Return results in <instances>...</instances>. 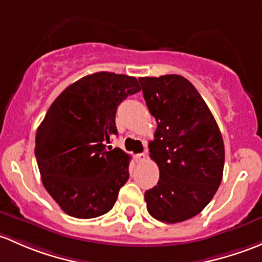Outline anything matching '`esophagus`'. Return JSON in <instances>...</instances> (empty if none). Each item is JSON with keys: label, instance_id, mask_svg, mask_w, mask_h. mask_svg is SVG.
Returning a JSON list of instances; mask_svg holds the SVG:
<instances>
[{"label": "esophagus", "instance_id": "34e87169", "mask_svg": "<svg viewBox=\"0 0 262 262\" xmlns=\"http://www.w3.org/2000/svg\"><path fill=\"white\" fill-rule=\"evenodd\" d=\"M135 159H136V161H140V163H142V161L146 160L147 155H146V154H137V155H135Z\"/></svg>", "mask_w": 262, "mask_h": 262}]
</instances>
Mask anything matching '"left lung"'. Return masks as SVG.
Instances as JSON below:
<instances>
[{
  "mask_svg": "<svg viewBox=\"0 0 262 262\" xmlns=\"http://www.w3.org/2000/svg\"><path fill=\"white\" fill-rule=\"evenodd\" d=\"M139 82L158 122L149 149L160 178L145 191L147 212L161 222H183L206 208L222 182V135L204 99L184 77H144Z\"/></svg>",
  "mask_w": 262,
  "mask_h": 262,
  "instance_id": "left-lung-1",
  "label": "left lung"
}]
</instances>
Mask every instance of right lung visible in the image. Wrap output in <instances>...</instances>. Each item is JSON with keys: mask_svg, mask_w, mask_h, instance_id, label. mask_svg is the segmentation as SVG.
I'll return each mask as SVG.
<instances>
[{"mask_svg": "<svg viewBox=\"0 0 262 262\" xmlns=\"http://www.w3.org/2000/svg\"><path fill=\"white\" fill-rule=\"evenodd\" d=\"M140 91L135 77L98 72L51 103L36 131L35 156L45 189L67 214L88 220L115 206L130 156L106 142L117 135L118 104Z\"/></svg>", "mask_w": 262, "mask_h": 262, "instance_id": "obj_1", "label": "right lung"}]
</instances>
